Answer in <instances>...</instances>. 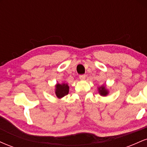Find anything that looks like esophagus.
Returning <instances> with one entry per match:
<instances>
[{
	"label": "esophagus",
	"instance_id": "1",
	"mask_svg": "<svg viewBox=\"0 0 147 147\" xmlns=\"http://www.w3.org/2000/svg\"><path fill=\"white\" fill-rule=\"evenodd\" d=\"M79 79H80V80H84V79H86V75H82L79 76Z\"/></svg>",
	"mask_w": 147,
	"mask_h": 147
}]
</instances>
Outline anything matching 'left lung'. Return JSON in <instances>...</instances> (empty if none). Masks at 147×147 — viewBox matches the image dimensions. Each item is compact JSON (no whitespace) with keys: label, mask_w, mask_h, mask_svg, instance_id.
I'll use <instances>...</instances> for the list:
<instances>
[{"label":"left lung","mask_w":147,"mask_h":147,"mask_svg":"<svg viewBox=\"0 0 147 147\" xmlns=\"http://www.w3.org/2000/svg\"><path fill=\"white\" fill-rule=\"evenodd\" d=\"M97 89H98L99 94L101 96L106 97V96H107L108 95H109V91L107 89V88H106V85H102V86H99L98 88H97Z\"/></svg>","instance_id":"obj_1"}]
</instances>
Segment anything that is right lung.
<instances>
[{"instance_id": "add662e5", "label": "right lung", "mask_w": 147, "mask_h": 147, "mask_svg": "<svg viewBox=\"0 0 147 147\" xmlns=\"http://www.w3.org/2000/svg\"><path fill=\"white\" fill-rule=\"evenodd\" d=\"M69 92V86L67 83L63 82L62 84L57 83L55 85V94L59 99L62 98L68 95Z\"/></svg>"}]
</instances>
